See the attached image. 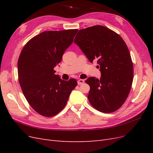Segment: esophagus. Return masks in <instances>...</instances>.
<instances>
[{
    "instance_id": "1",
    "label": "esophagus",
    "mask_w": 153,
    "mask_h": 153,
    "mask_svg": "<svg viewBox=\"0 0 153 153\" xmlns=\"http://www.w3.org/2000/svg\"><path fill=\"white\" fill-rule=\"evenodd\" d=\"M77 83H78V85H82L84 83V80L82 79H79V80H78Z\"/></svg>"
}]
</instances>
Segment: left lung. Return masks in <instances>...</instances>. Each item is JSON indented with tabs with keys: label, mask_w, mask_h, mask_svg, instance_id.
I'll use <instances>...</instances> for the list:
<instances>
[{
	"label": "left lung",
	"mask_w": 153,
	"mask_h": 153,
	"mask_svg": "<svg viewBox=\"0 0 153 153\" xmlns=\"http://www.w3.org/2000/svg\"><path fill=\"white\" fill-rule=\"evenodd\" d=\"M74 43L91 62L96 59L101 78L89 77L88 100L100 112L111 113L118 110L130 92L133 66L126 44L116 32L102 25L81 29Z\"/></svg>",
	"instance_id": "obj_1"
}]
</instances>
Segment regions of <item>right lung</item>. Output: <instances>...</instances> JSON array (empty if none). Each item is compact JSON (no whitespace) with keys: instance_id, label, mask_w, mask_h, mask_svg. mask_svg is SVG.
Listing matches in <instances>:
<instances>
[{"instance_id":"1","label":"right lung","mask_w":153,"mask_h":153,"mask_svg":"<svg viewBox=\"0 0 153 153\" xmlns=\"http://www.w3.org/2000/svg\"><path fill=\"white\" fill-rule=\"evenodd\" d=\"M77 32L69 29L41 32L22 50L18 61V80L27 101L43 116L52 117L61 112L77 85L75 79L63 80L53 69Z\"/></svg>"}]
</instances>
